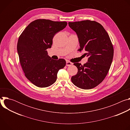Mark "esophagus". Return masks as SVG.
Here are the masks:
<instances>
[{
  "label": "esophagus",
  "instance_id": "obj_1",
  "mask_svg": "<svg viewBox=\"0 0 130 130\" xmlns=\"http://www.w3.org/2000/svg\"><path fill=\"white\" fill-rule=\"evenodd\" d=\"M72 65V63H71V62H69V61H67L66 62V66H71Z\"/></svg>",
  "mask_w": 130,
  "mask_h": 130
}]
</instances>
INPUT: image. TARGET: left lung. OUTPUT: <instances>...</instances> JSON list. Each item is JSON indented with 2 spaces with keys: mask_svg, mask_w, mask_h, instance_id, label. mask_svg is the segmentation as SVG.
<instances>
[{
  "mask_svg": "<svg viewBox=\"0 0 130 130\" xmlns=\"http://www.w3.org/2000/svg\"><path fill=\"white\" fill-rule=\"evenodd\" d=\"M69 26L78 37L80 48L85 51L88 62L83 65L74 63L78 68L77 75L71 78L73 84L83 89L93 88L105 79L110 67L114 48L109 36L103 27L94 21L69 22Z\"/></svg>",
  "mask_w": 130,
  "mask_h": 130,
  "instance_id": "8db88e82",
  "label": "left lung"
}]
</instances>
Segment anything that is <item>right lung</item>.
<instances>
[{
  "label": "right lung",
  "mask_w": 130,
  "mask_h": 130,
  "mask_svg": "<svg viewBox=\"0 0 130 130\" xmlns=\"http://www.w3.org/2000/svg\"><path fill=\"white\" fill-rule=\"evenodd\" d=\"M66 22L39 19L31 22L18 40L17 49L26 77L39 87H46L57 80L58 71L66 65L64 59L54 60L48 55L55 33L64 29Z\"/></svg>",
  "instance_id": "right-lung-1"
}]
</instances>
